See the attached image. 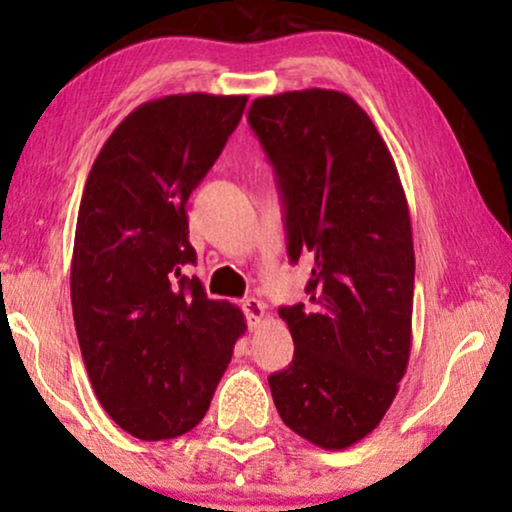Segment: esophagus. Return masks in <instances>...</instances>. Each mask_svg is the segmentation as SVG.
I'll return each mask as SVG.
<instances>
[{"mask_svg": "<svg viewBox=\"0 0 512 512\" xmlns=\"http://www.w3.org/2000/svg\"><path fill=\"white\" fill-rule=\"evenodd\" d=\"M242 310H244V317H247L249 328H256V324L263 319V314H265V305L258 298H244Z\"/></svg>", "mask_w": 512, "mask_h": 512, "instance_id": "obj_1", "label": "esophagus"}]
</instances>
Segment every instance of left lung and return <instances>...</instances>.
I'll use <instances>...</instances> for the list:
<instances>
[{"label":"left lung","instance_id":"left-lung-1","mask_svg":"<svg viewBox=\"0 0 512 512\" xmlns=\"http://www.w3.org/2000/svg\"><path fill=\"white\" fill-rule=\"evenodd\" d=\"M247 118L277 174L291 263L312 258L310 303L279 307L296 352L268 377L272 401L298 436L345 450L382 422L408 368V200L387 144L349 95L258 97Z\"/></svg>","mask_w":512,"mask_h":512}]
</instances>
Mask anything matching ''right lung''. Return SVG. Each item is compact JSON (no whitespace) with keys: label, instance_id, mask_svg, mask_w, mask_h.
I'll return each instance as SVG.
<instances>
[{"label":"right lung","instance_id":"obj_1","mask_svg":"<svg viewBox=\"0 0 512 512\" xmlns=\"http://www.w3.org/2000/svg\"><path fill=\"white\" fill-rule=\"evenodd\" d=\"M244 95H167L111 132L76 219L72 310L83 363L107 415L139 440L205 417L244 314L209 300L188 242L186 202L240 123Z\"/></svg>","mask_w":512,"mask_h":512}]
</instances>
